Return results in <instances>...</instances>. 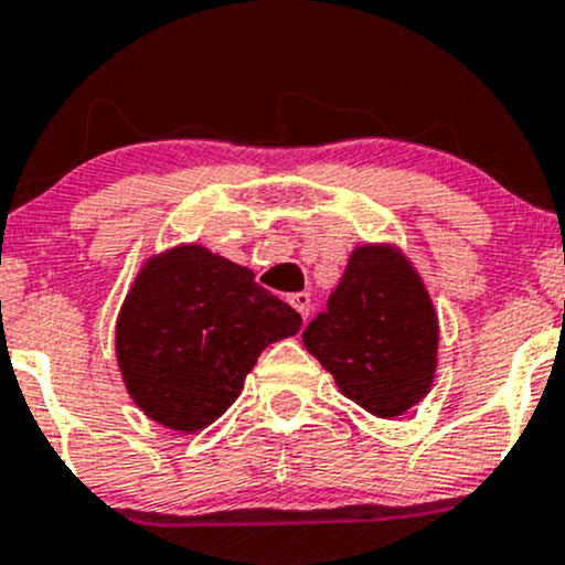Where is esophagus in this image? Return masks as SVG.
<instances>
[{
  "mask_svg": "<svg viewBox=\"0 0 565 565\" xmlns=\"http://www.w3.org/2000/svg\"><path fill=\"white\" fill-rule=\"evenodd\" d=\"M290 305H294L296 312H299V316L307 321V316H310V307H312L310 294H305V290H301V294H294L290 296Z\"/></svg>",
  "mask_w": 565,
  "mask_h": 565,
  "instance_id": "obj_1",
  "label": "esophagus"
}]
</instances>
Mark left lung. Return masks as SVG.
Returning <instances> with one entry per match:
<instances>
[{
  "label": "left lung",
  "mask_w": 565,
  "mask_h": 565,
  "mask_svg": "<svg viewBox=\"0 0 565 565\" xmlns=\"http://www.w3.org/2000/svg\"><path fill=\"white\" fill-rule=\"evenodd\" d=\"M337 386L372 416L394 418L429 392L438 364V316L399 249H353L334 294L301 334Z\"/></svg>",
  "instance_id": "left-lung-1"
}]
</instances>
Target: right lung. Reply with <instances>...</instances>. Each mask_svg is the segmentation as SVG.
Instances as JSON below:
<instances>
[{
    "label": "right lung",
    "instance_id": "1",
    "mask_svg": "<svg viewBox=\"0 0 565 565\" xmlns=\"http://www.w3.org/2000/svg\"><path fill=\"white\" fill-rule=\"evenodd\" d=\"M299 326L253 271L182 244L138 271L116 321V359L138 408L198 433L234 405L260 351Z\"/></svg>",
    "mask_w": 565,
    "mask_h": 565
}]
</instances>
